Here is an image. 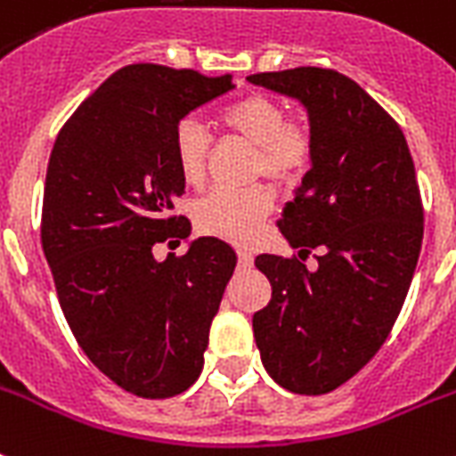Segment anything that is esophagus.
I'll use <instances>...</instances> for the list:
<instances>
[{
	"label": "esophagus",
	"mask_w": 456,
	"mask_h": 456,
	"mask_svg": "<svg viewBox=\"0 0 456 456\" xmlns=\"http://www.w3.org/2000/svg\"><path fill=\"white\" fill-rule=\"evenodd\" d=\"M239 269H253V255L239 250Z\"/></svg>",
	"instance_id": "34e87169"
}]
</instances>
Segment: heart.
I'll return each instance as SVG.
<instances>
[{
    "label": "heart",
    "mask_w": 456,
    "mask_h": 456,
    "mask_svg": "<svg viewBox=\"0 0 456 456\" xmlns=\"http://www.w3.org/2000/svg\"><path fill=\"white\" fill-rule=\"evenodd\" d=\"M222 124L255 144V175L288 187L297 183L312 159V135L288 121L286 107L266 95H246L222 112ZM173 154L187 184H201L210 154L208 128L194 117L175 126ZM273 208L272 191L257 184L248 190H213L194 206L196 227L232 243H248Z\"/></svg>",
    "instance_id": "b5f03b06"
}]
</instances>
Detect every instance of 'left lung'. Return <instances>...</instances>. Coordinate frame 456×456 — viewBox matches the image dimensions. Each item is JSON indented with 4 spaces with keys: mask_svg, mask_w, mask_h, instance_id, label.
<instances>
[{
    "mask_svg": "<svg viewBox=\"0 0 456 456\" xmlns=\"http://www.w3.org/2000/svg\"><path fill=\"white\" fill-rule=\"evenodd\" d=\"M306 110L312 168L276 222L299 257L257 255L272 283L253 316L262 365L292 394L342 387L375 356L401 314L424 236L405 135L356 81L321 68L248 77Z\"/></svg>",
    "mask_w": 456,
    "mask_h": 456,
    "instance_id": "obj_1",
    "label": "left lung"
}]
</instances>
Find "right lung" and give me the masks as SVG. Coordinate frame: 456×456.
I'll list each match as a JSON object with an SVG mask.
<instances>
[{"instance_id":"right-lung-1","label":"right lung","mask_w":456,"mask_h":456,"mask_svg":"<svg viewBox=\"0 0 456 456\" xmlns=\"http://www.w3.org/2000/svg\"><path fill=\"white\" fill-rule=\"evenodd\" d=\"M232 88L229 74L121 68L77 107L48 159L42 248L61 309L95 368L140 398H170L199 379L234 273L236 253L213 236L180 257L151 253L191 232L170 216L184 194L175 126Z\"/></svg>"}]
</instances>
